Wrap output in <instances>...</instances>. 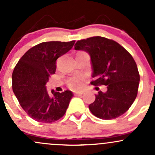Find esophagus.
<instances>
[{"mask_svg": "<svg viewBox=\"0 0 155 155\" xmlns=\"http://www.w3.org/2000/svg\"><path fill=\"white\" fill-rule=\"evenodd\" d=\"M82 94H83V92H76L75 93H74V95L76 96H79V95H81Z\"/></svg>", "mask_w": 155, "mask_h": 155, "instance_id": "esophagus-1", "label": "esophagus"}]
</instances>
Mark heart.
<instances>
[{
    "label": "heart",
    "instance_id": "b5f03b06",
    "mask_svg": "<svg viewBox=\"0 0 155 155\" xmlns=\"http://www.w3.org/2000/svg\"><path fill=\"white\" fill-rule=\"evenodd\" d=\"M83 80L82 76H75L72 77L68 80V86L73 90H80L83 87Z\"/></svg>",
    "mask_w": 155,
    "mask_h": 155
}]
</instances>
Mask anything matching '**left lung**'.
<instances>
[{"instance_id":"1","label":"left lung","mask_w":155,"mask_h":155,"mask_svg":"<svg viewBox=\"0 0 155 155\" xmlns=\"http://www.w3.org/2000/svg\"><path fill=\"white\" fill-rule=\"evenodd\" d=\"M74 49L87 51L91 58L93 85H106L107 91H99L89 106L93 115L101 120H112L125 113L136 100L140 76L130 53L114 41L94 36L78 41Z\"/></svg>"}]
</instances>
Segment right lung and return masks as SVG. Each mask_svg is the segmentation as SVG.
Masks as SVG:
<instances>
[{
    "label": "right lung",
    "mask_w": 155,
    "mask_h": 155,
    "mask_svg": "<svg viewBox=\"0 0 155 155\" xmlns=\"http://www.w3.org/2000/svg\"><path fill=\"white\" fill-rule=\"evenodd\" d=\"M75 41H48L34 46L23 55L12 74V89L19 104L33 120L51 123L64 116L72 98L70 90L49 93L46 84L56 71L58 58L71 49Z\"/></svg>",
    "instance_id": "1"
}]
</instances>
